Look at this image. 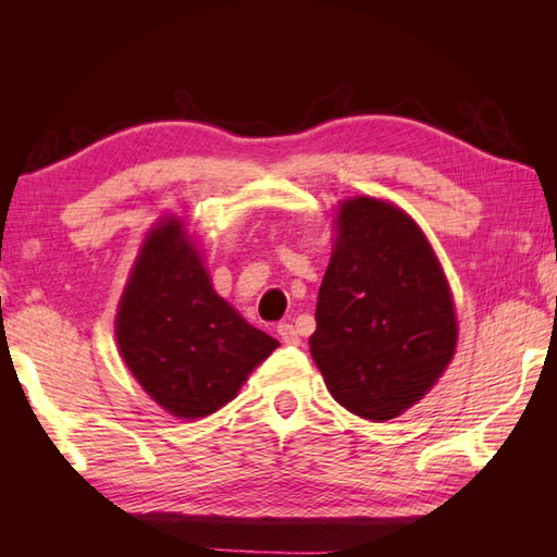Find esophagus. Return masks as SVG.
Listing matches in <instances>:
<instances>
[{
  "label": "esophagus",
  "instance_id": "esophagus-1",
  "mask_svg": "<svg viewBox=\"0 0 557 557\" xmlns=\"http://www.w3.org/2000/svg\"><path fill=\"white\" fill-rule=\"evenodd\" d=\"M277 335H280L282 342H285V345H299V342H301L299 330L294 327L292 323H280L277 325Z\"/></svg>",
  "mask_w": 557,
  "mask_h": 557
}]
</instances>
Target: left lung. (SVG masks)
<instances>
[{
  "instance_id": "left-lung-1",
  "label": "left lung",
  "mask_w": 557,
  "mask_h": 557,
  "mask_svg": "<svg viewBox=\"0 0 557 557\" xmlns=\"http://www.w3.org/2000/svg\"><path fill=\"white\" fill-rule=\"evenodd\" d=\"M335 224L311 357L342 407L361 419H395L455 357L453 292L405 210L357 196L342 200Z\"/></svg>"
}]
</instances>
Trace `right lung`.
Returning <instances> with one entry per match:
<instances>
[{
  "label": "right lung",
  "mask_w": 557,
  "mask_h": 557,
  "mask_svg": "<svg viewBox=\"0 0 557 557\" xmlns=\"http://www.w3.org/2000/svg\"><path fill=\"white\" fill-rule=\"evenodd\" d=\"M114 323L128 371L164 411L186 421L227 405L280 347L218 297L176 218L146 236Z\"/></svg>",
  "instance_id": "obj_1"
}]
</instances>
